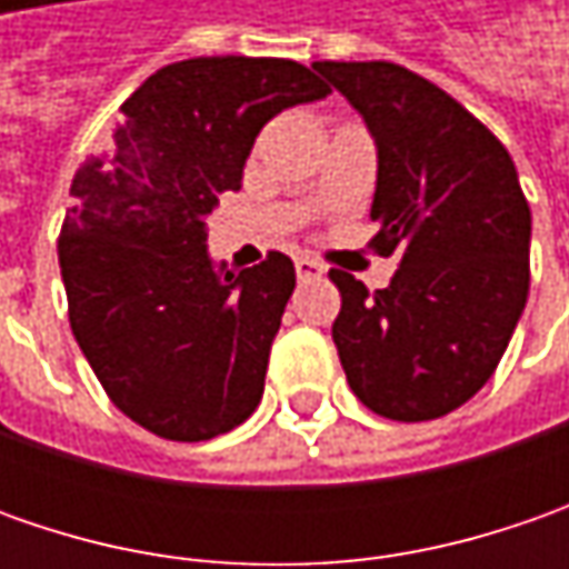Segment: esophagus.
<instances>
[{
	"label": "esophagus",
	"instance_id": "esophagus-1",
	"mask_svg": "<svg viewBox=\"0 0 569 569\" xmlns=\"http://www.w3.org/2000/svg\"><path fill=\"white\" fill-rule=\"evenodd\" d=\"M295 269L300 281H310V278H322L326 274V266L317 262V259H310V256H300L295 262Z\"/></svg>",
	"mask_w": 569,
	"mask_h": 569
}]
</instances>
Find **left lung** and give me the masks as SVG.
<instances>
[{"mask_svg": "<svg viewBox=\"0 0 569 569\" xmlns=\"http://www.w3.org/2000/svg\"><path fill=\"white\" fill-rule=\"evenodd\" d=\"M377 142L370 247L389 288L332 269V339L351 392L392 421H433L491 380L529 297L532 211L491 129L396 62H313Z\"/></svg>", "mask_w": 569, "mask_h": 569, "instance_id": "1", "label": "left lung"}]
</instances>
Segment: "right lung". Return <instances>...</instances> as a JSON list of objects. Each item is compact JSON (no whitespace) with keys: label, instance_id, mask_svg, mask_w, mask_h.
<instances>
[{"label":"right lung","instance_id":"right-lung-1","mask_svg":"<svg viewBox=\"0 0 569 569\" xmlns=\"http://www.w3.org/2000/svg\"><path fill=\"white\" fill-rule=\"evenodd\" d=\"M326 94L295 59H183L144 78L113 148L76 173L59 233L72 336L144 430L199 443L262 399L295 262L269 252L243 272L214 269L206 218L240 189L259 129Z\"/></svg>","mask_w":569,"mask_h":569}]
</instances>
